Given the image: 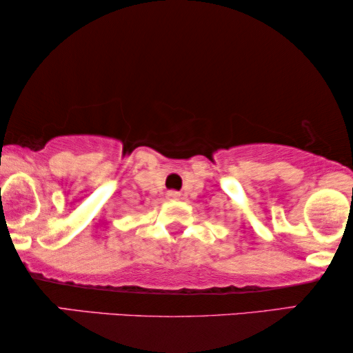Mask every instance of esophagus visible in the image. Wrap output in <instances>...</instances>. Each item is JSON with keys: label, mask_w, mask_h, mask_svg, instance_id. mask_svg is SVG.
I'll use <instances>...</instances> for the list:
<instances>
[{"label": "esophagus", "mask_w": 353, "mask_h": 353, "mask_svg": "<svg viewBox=\"0 0 353 353\" xmlns=\"http://www.w3.org/2000/svg\"><path fill=\"white\" fill-rule=\"evenodd\" d=\"M167 196L170 197V199H176V197L180 196V192H178V191H168Z\"/></svg>", "instance_id": "1"}]
</instances>
